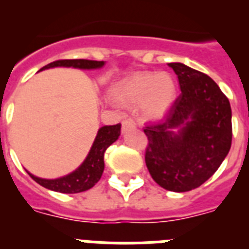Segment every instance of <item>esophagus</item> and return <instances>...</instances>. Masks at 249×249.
Wrapping results in <instances>:
<instances>
[{"mask_svg":"<svg viewBox=\"0 0 249 249\" xmlns=\"http://www.w3.org/2000/svg\"><path fill=\"white\" fill-rule=\"evenodd\" d=\"M132 128H135V122H133V121L132 120L122 121V132H127Z\"/></svg>","mask_w":249,"mask_h":249,"instance_id":"34e87169","label":"esophagus"}]
</instances>
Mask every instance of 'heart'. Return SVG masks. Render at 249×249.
Wrapping results in <instances>:
<instances>
[{
	"label": "heart",
	"instance_id": "heart-1",
	"mask_svg": "<svg viewBox=\"0 0 249 249\" xmlns=\"http://www.w3.org/2000/svg\"><path fill=\"white\" fill-rule=\"evenodd\" d=\"M176 89L175 78L171 74L136 72L120 81L114 94L124 105H141L147 118L160 120L175 102Z\"/></svg>",
	"mask_w": 249,
	"mask_h": 249
}]
</instances>
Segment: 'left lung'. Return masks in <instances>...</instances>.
Here are the masks:
<instances>
[{"label": "left lung", "mask_w": 249, "mask_h": 249, "mask_svg": "<svg viewBox=\"0 0 249 249\" xmlns=\"http://www.w3.org/2000/svg\"><path fill=\"white\" fill-rule=\"evenodd\" d=\"M181 93L163 122L144 127L146 164L156 183L172 192L195 190L218 169L232 143L228 98L210 76L168 63Z\"/></svg>", "instance_id": "1"}]
</instances>
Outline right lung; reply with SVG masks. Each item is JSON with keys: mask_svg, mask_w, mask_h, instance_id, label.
Segmentation results:
<instances>
[{"mask_svg": "<svg viewBox=\"0 0 249 249\" xmlns=\"http://www.w3.org/2000/svg\"><path fill=\"white\" fill-rule=\"evenodd\" d=\"M105 61H91V59H59L48 63L39 71L53 67H72L80 70H97L105 66ZM121 135V123L114 126H103L98 129L93 144L82 164L73 172L54 179H46L34 176L27 171L31 178L47 190L61 193H80L87 191L100 181L105 169V152Z\"/></svg>", "mask_w": 249, "mask_h": 249, "instance_id": "1", "label": "right lung"}]
</instances>
